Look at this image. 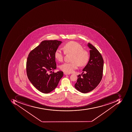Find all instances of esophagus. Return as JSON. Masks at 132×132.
Instances as JSON below:
<instances>
[{"label": "esophagus", "mask_w": 132, "mask_h": 132, "mask_svg": "<svg viewBox=\"0 0 132 132\" xmlns=\"http://www.w3.org/2000/svg\"><path fill=\"white\" fill-rule=\"evenodd\" d=\"M64 74L65 75H70V73H67V72H64Z\"/></svg>", "instance_id": "esophagus-1"}]
</instances>
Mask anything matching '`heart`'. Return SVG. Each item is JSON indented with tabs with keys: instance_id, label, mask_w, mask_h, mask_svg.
<instances>
[{
	"instance_id": "b5f03b06",
	"label": "heart",
	"mask_w": 132,
	"mask_h": 132,
	"mask_svg": "<svg viewBox=\"0 0 132 132\" xmlns=\"http://www.w3.org/2000/svg\"><path fill=\"white\" fill-rule=\"evenodd\" d=\"M66 54H72L73 55L71 62H66L60 66L61 70L71 73L78 67L85 65L89 60V56L88 52L84 50L82 46L77 42L71 41L67 42L63 46ZM64 53L60 48H57L54 53L55 59L59 61H62L64 57Z\"/></svg>"
}]
</instances>
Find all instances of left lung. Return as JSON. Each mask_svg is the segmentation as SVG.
<instances>
[{"mask_svg":"<svg viewBox=\"0 0 132 132\" xmlns=\"http://www.w3.org/2000/svg\"><path fill=\"white\" fill-rule=\"evenodd\" d=\"M90 50L89 61L82 69L81 75H78L75 87L82 93H86L95 89L102 80L103 67V60L99 52L92 44H87Z\"/></svg>","mask_w":132,"mask_h":132,"instance_id":"obj_1","label":"left lung"}]
</instances>
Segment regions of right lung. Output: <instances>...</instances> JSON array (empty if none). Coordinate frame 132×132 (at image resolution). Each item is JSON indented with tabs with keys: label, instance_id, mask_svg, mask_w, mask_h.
I'll return each mask as SVG.
<instances>
[{
	"label": "right lung",
	"instance_id": "add662e5",
	"mask_svg": "<svg viewBox=\"0 0 132 132\" xmlns=\"http://www.w3.org/2000/svg\"><path fill=\"white\" fill-rule=\"evenodd\" d=\"M62 43L57 40L43 41L28 55L26 65L28 78L42 93L47 94L54 90L63 75L61 71L49 73L56 69L54 53Z\"/></svg>",
	"mask_w": 132,
	"mask_h": 132
}]
</instances>
